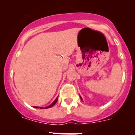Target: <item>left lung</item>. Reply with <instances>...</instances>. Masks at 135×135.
I'll return each instance as SVG.
<instances>
[{
  "label": "left lung",
  "instance_id": "left-lung-1",
  "mask_svg": "<svg viewBox=\"0 0 135 135\" xmlns=\"http://www.w3.org/2000/svg\"><path fill=\"white\" fill-rule=\"evenodd\" d=\"M80 99H81V100H83V99H82V98L81 97H80Z\"/></svg>",
  "mask_w": 135,
  "mask_h": 135
}]
</instances>
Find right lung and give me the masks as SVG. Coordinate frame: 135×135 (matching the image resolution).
I'll list each match as a JSON object with an SVG mask.
<instances>
[{
	"instance_id": "1",
	"label": "right lung",
	"mask_w": 135,
	"mask_h": 135,
	"mask_svg": "<svg viewBox=\"0 0 135 135\" xmlns=\"http://www.w3.org/2000/svg\"><path fill=\"white\" fill-rule=\"evenodd\" d=\"M57 101H58V97H57L56 98V100H55V101H54L53 102H52V103H51V104L50 105H49V106H47V107H44V108H50V107H52V106H54V105H55V103H56V102H57ZM35 107V108H38L37 107ZM40 108H41V109H42V108H43V107H39Z\"/></svg>"
}]
</instances>
